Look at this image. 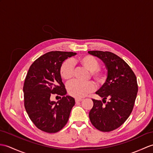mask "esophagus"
<instances>
[{"label":"esophagus","instance_id":"34e87169","mask_svg":"<svg viewBox=\"0 0 153 153\" xmlns=\"http://www.w3.org/2000/svg\"><path fill=\"white\" fill-rule=\"evenodd\" d=\"M82 100H83V99L79 98H75V101H76V102H81V101H82Z\"/></svg>","mask_w":153,"mask_h":153}]
</instances>
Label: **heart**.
I'll use <instances>...</instances> for the list:
<instances>
[{
  "instance_id": "1",
  "label": "heart",
  "mask_w": 153,
  "mask_h": 153,
  "mask_svg": "<svg viewBox=\"0 0 153 153\" xmlns=\"http://www.w3.org/2000/svg\"><path fill=\"white\" fill-rule=\"evenodd\" d=\"M77 64L89 71V77L94 80L97 84H102L106 79L105 71L101 68L97 59L90 55H85L70 60H65L60 65L59 73L62 79L69 81L73 77L74 65ZM94 89V85L91 81L81 82L74 80L67 85V90L70 95L74 97H83Z\"/></svg>"
}]
</instances>
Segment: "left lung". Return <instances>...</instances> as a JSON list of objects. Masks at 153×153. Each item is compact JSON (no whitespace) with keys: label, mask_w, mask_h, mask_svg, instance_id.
Masks as SVG:
<instances>
[{"label":"left lung","mask_w":153,"mask_h":153,"mask_svg":"<svg viewBox=\"0 0 153 153\" xmlns=\"http://www.w3.org/2000/svg\"><path fill=\"white\" fill-rule=\"evenodd\" d=\"M88 53L100 59L108 70L105 83L96 92L103 100L92 99L93 107L89 119L98 130L111 132L121 126L132 111L138 91L136 76L125 60L114 53L102 51Z\"/></svg>","instance_id":"8db88e82"}]
</instances>
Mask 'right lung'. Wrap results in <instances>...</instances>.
I'll return each instance as SVG.
<instances>
[{"label":"right lung","mask_w":153,"mask_h":153,"mask_svg":"<svg viewBox=\"0 0 153 153\" xmlns=\"http://www.w3.org/2000/svg\"><path fill=\"white\" fill-rule=\"evenodd\" d=\"M75 55L74 52H48L28 69L23 85L25 108L34 125L43 132L56 133L62 130L75 105L74 98L65 97L66 90L59 73L64 60ZM55 94L63 97L56 102L50 100Z\"/></svg>","instance_id":"add662e5"}]
</instances>
